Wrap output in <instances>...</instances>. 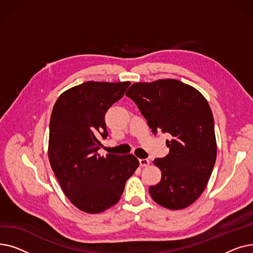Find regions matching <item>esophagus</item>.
<instances>
[{
    "label": "esophagus",
    "instance_id": "esophagus-1",
    "mask_svg": "<svg viewBox=\"0 0 253 253\" xmlns=\"http://www.w3.org/2000/svg\"><path fill=\"white\" fill-rule=\"evenodd\" d=\"M150 160L149 159H140L139 160V164L141 167H145V166H149L150 165Z\"/></svg>",
    "mask_w": 253,
    "mask_h": 253
}]
</instances>
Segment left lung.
<instances>
[{"label":"left lung","instance_id":"left-lung-1","mask_svg":"<svg viewBox=\"0 0 253 253\" xmlns=\"http://www.w3.org/2000/svg\"><path fill=\"white\" fill-rule=\"evenodd\" d=\"M148 122L153 133H168L169 154L155 159L162 177L149 188L153 200L177 210L201 196L216 160L214 120L205 97L178 80L135 83L126 92Z\"/></svg>","mask_w":253,"mask_h":253}]
</instances>
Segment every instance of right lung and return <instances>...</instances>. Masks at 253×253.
<instances>
[{
	"label": "right lung",
	"instance_id": "right-lung-1",
	"mask_svg": "<svg viewBox=\"0 0 253 253\" xmlns=\"http://www.w3.org/2000/svg\"><path fill=\"white\" fill-rule=\"evenodd\" d=\"M130 82L89 81L64 91L50 118L48 156L64 195L80 210L99 213L118 203L139 161L133 155L100 156L108 137L104 115Z\"/></svg>",
	"mask_w": 253,
	"mask_h": 253
}]
</instances>
